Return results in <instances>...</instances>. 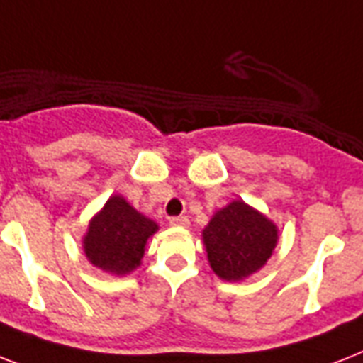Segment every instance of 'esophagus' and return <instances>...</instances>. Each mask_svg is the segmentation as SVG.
<instances>
[{
  "label": "esophagus",
  "instance_id": "obj_1",
  "mask_svg": "<svg viewBox=\"0 0 363 363\" xmlns=\"http://www.w3.org/2000/svg\"><path fill=\"white\" fill-rule=\"evenodd\" d=\"M169 224L175 228H188L190 220H188L186 216H173V218H169Z\"/></svg>",
  "mask_w": 363,
  "mask_h": 363
}]
</instances>
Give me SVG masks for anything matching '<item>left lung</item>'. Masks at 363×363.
<instances>
[{
  "label": "left lung",
  "instance_id": "8db88e82",
  "mask_svg": "<svg viewBox=\"0 0 363 363\" xmlns=\"http://www.w3.org/2000/svg\"><path fill=\"white\" fill-rule=\"evenodd\" d=\"M279 230L273 222L245 201H232L216 211L203 230L211 269L224 281L247 279L273 254Z\"/></svg>",
  "mask_w": 363,
  "mask_h": 363
}]
</instances>
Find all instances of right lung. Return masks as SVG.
Here are the masks:
<instances>
[{
  "mask_svg": "<svg viewBox=\"0 0 363 363\" xmlns=\"http://www.w3.org/2000/svg\"><path fill=\"white\" fill-rule=\"evenodd\" d=\"M158 224L135 211L122 196H111L88 224L82 248L90 264L113 275H128L141 265L145 247Z\"/></svg>",
  "mask_w": 363,
  "mask_h": 363,
  "instance_id": "obj_1",
  "label": "right lung"
}]
</instances>
